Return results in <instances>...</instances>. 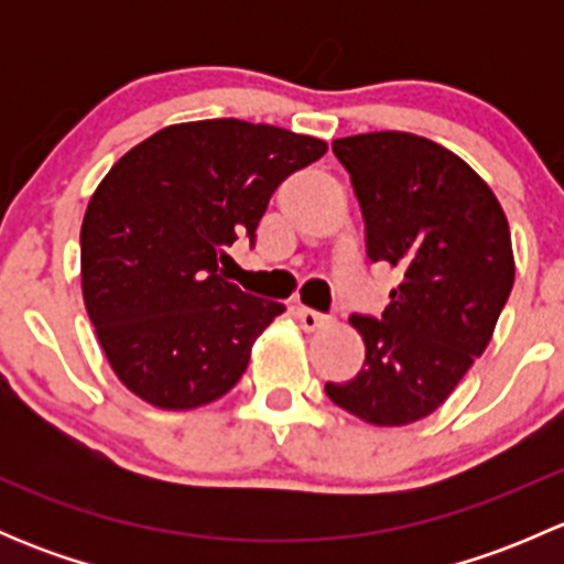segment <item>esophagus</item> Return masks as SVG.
<instances>
[{
    "label": "esophagus",
    "mask_w": 564,
    "mask_h": 564,
    "mask_svg": "<svg viewBox=\"0 0 564 564\" xmlns=\"http://www.w3.org/2000/svg\"><path fill=\"white\" fill-rule=\"evenodd\" d=\"M297 318L303 324V329H322L329 324L327 314H318L314 308H297Z\"/></svg>",
    "instance_id": "obj_1"
}]
</instances>
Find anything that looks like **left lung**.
<instances>
[{
	"instance_id": "obj_1",
	"label": "left lung",
	"mask_w": 564,
	"mask_h": 564,
	"mask_svg": "<svg viewBox=\"0 0 564 564\" xmlns=\"http://www.w3.org/2000/svg\"><path fill=\"white\" fill-rule=\"evenodd\" d=\"M366 220L368 259L403 272L382 316L355 314L362 371L327 382L333 403L371 425L429 417L486 351L516 278L510 226L491 187L423 135L333 141Z\"/></svg>"
}]
</instances>
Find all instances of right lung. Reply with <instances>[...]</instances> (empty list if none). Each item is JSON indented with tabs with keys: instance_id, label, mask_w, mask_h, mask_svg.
<instances>
[{
	"instance_id": "obj_1",
	"label": "right lung",
	"mask_w": 564,
	"mask_h": 564,
	"mask_svg": "<svg viewBox=\"0 0 564 564\" xmlns=\"http://www.w3.org/2000/svg\"><path fill=\"white\" fill-rule=\"evenodd\" d=\"M327 152L275 124L202 119L158 130L119 158L82 224V292L119 382L161 409H196L246 373L283 314L220 267L253 246L272 193Z\"/></svg>"
}]
</instances>
